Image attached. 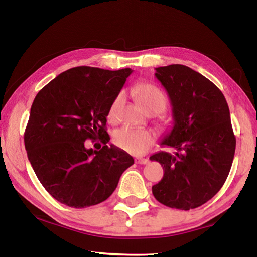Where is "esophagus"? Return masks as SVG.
<instances>
[{
    "mask_svg": "<svg viewBox=\"0 0 257 257\" xmlns=\"http://www.w3.org/2000/svg\"><path fill=\"white\" fill-rule=\"evenodd\" d=\"M149 159H143V158H139V159H137L136 160V163H138V164H147L149 163Z\"/></svg>",
    "mask_w": 257,
    "mask_h": 257,
    "instance_id": "esophagus-1",
    "label": "esophagus"
}]
</instances>
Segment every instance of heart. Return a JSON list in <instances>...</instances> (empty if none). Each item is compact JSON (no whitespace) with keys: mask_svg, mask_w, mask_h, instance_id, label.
Masks as SVG:
<instances>
[{"mask_svg":"<svg viewBox=\"0 0 257 257\" xmlns=\"http://www.w3.org/2000/svg\"><path fill=\"white\" fill-rule=\"evenodd\" d=\"M136 98L139 105L146 112L159 113L165 107L167 98L161 90L154 85L145 84L136 87L135 89ZM123 94H118L111 103L108 108V120L111 122H116L119 119V113L123 104ZM113 142L119 149L128 152L134 155H141L145 153L146 150L153 143V135L149 130L137 129L132 127H121L115 130L113 135Z\"/></svg>","mask_w":257,"mask_h":257,"instance_id":"b5f03b06","label":"heart"}]
</instances>
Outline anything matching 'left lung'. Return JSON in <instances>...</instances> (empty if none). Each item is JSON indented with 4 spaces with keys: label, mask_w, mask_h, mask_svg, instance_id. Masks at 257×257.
I'll return each mask as SVG.
<instances>
[{
    "label": "left lung",
    "mask_w": 257,
    "mask_h": 257,
    "mask_svg": "<svg viewBox=\"0 0 257 257\" xmlns=\"http://www.w3.org/2000/svg\"><path fill=\"white\" fill-rule=\"evenodd\" d=\"M155 71L173 118L161 145L175 152L150 158L164 170L152 191L163 205L188 211L210 201L228 178L236 150L229 106L222 92L189 67L170 64Z\"/></svg>",
    "instance_id": "left-lung-1"
}]
</instances>
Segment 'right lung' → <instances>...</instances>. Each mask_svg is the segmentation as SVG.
I'll return each mask as SVG.
<instances>
[{
  "mask_svg": "<svg viewBox=\"0 0 257 257\" xmlns=\"http://www.w3.org/2000/svg\"><path fill=\"white\" fill-rule=\"evenodd\" d=\"M132 72L76 67L60 73L35 97L25 147L38 180L64 205L84 208L104 202L134 164L127 152L106 145L105 130L108 108ZM87 139H101L104 146L86 149Z\"/></svg>",
  "mask_w": 257,
  "mask_h": 257,
  "instance_id": "obj_1",
  "label": "right lung"
}]
</instances>
